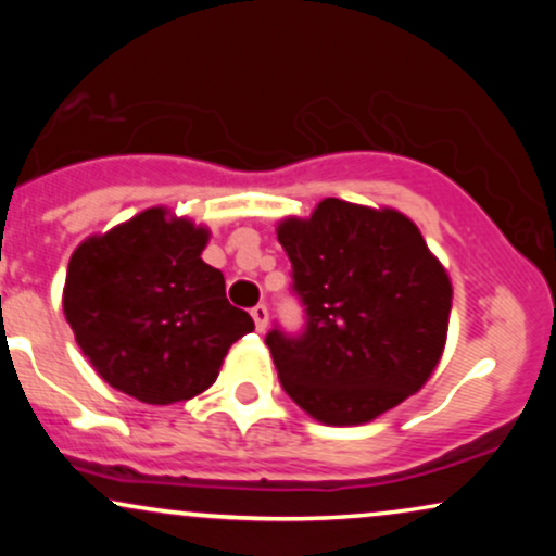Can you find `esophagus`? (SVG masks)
<instances>
[{
    "label": "esophagus",
    "instance_id": "obj_1",
    "mask_svg": "<svg viewBox=\"0 0 556 556\" xmlns=\"http://www.w3.org/2000/svg\"><path fill=\"white\" fill-rule=\"evenodd\" d=\"M251 316H253V321H256V329L258 331H264L266 327H269V311H266L264 303H258L256 308L251 311Z\"/></svg>",
    "mask_w": 556,
    "mask_h": 556
}]
</instances>
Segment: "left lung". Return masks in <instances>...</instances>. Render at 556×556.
I'll use <instances>...</instances> for the list:
<instances>
[{
	"instance_id": "left-lung-1",
	"label": "left lung",
	"mask_w": 556,
	"mask_h": 556,
	"mask_svg": "<svg viewBox=\"0 0 556 556\" xmlns=\"http://www.w3.org/2000/svg\"><path fill=\"white\" fill-rule=\"evenodd\" d=\"M305 331L266 334L285 392L327 426H361L437 371L452 311L450 274L397 208L324 198L277 225Z\"/></svg>"
}]
</instances>
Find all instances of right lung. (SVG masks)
Returning a JSON list of instances; mask_svg holds the SVG:
<instances>
[{"instance_id":"right-lung-1","label":"right lung","mask_w":556,"mask_h":556,"mask_svg":"<svg viewBox=\"0 0 556 556\" xmlns=\"http://www.w3.org/2000/svg\"><path fill=\"white\" fill-rule=\"evenodd\" d=\"M208 227L146 208L70 256L62 311L106 384L146 405L206 392L227 350L253 331L229 305L225 274L201 258Z\"/></svg>"}]
</instances>
